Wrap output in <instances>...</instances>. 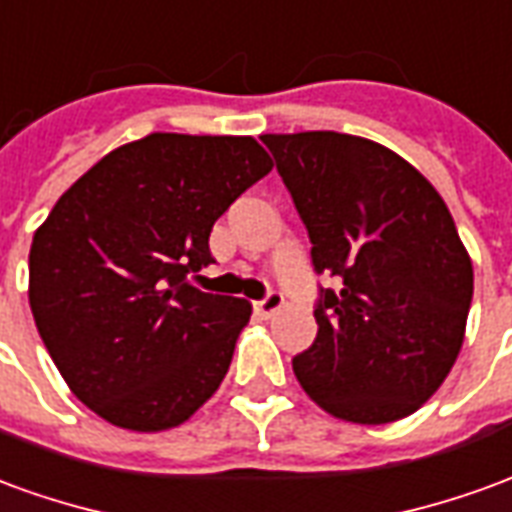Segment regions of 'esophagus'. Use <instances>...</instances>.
I'll list each match as a JSON object with an SVG mask.
<instances>
[{
  "label": "esophagus",
  "instance_id": "34e87169",
  "mask_svg": "<svg viewBox=\"0 0 512 512\" xmlns=\"http://www.w3.org/2000/svg\"><path fill=\"white\" fill-rule=\"evenodd\" d=\"M282 304H285V296L277 293V290H271V293H266V299L255 301V312L257 315H263V318H271L274 312L282 310Z\"/></svg>",
  "mask_w": 512,
  "mask_h": 512
}]
</instances>
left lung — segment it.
<instances>
[{
  "label": "left lung",
  "instance_id": "1",
  "mask_svg": "<svg viewBox=\"0 0 512 512\" xmlns=\"http://www.w3.org/2000/svg\"><path fill=\"white\" fill-rule=\"evenodd\" d=\"M312 241L318 337L293 356L332 417L384 425L414 414L461 354L474 271L447 205L389 147L337 134L260 136Z\"/></svg>",
  "mask_w": 512,
  "mask_h": 512
}]
</instances>
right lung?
<instances>
[{
	"instance_id": "1",
	"label": "right lung",
	"mask_w": 512,
	"mask_h": 512,
	"mask_svg": "<svg viewBox=\"0 0 512 512\" xmlns=\"http://www.w3.org/2000/svg\"><path fill=\"white\" fill-rule=\"evenodd\" d=\"M268 172L252 136L147 134L87 169L35 230V326L98 417L178 428L219 389L252 304L186 277L213 263V222Z\"/></svg>"
}]
</instances>
